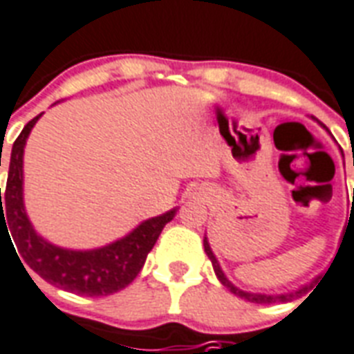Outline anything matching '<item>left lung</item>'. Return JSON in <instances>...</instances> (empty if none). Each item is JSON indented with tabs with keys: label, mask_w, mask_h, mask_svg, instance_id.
Returning <instances> with one entry per match:
<instances>
[{
	"label": "left lung",
	"mask_w": 354,
	"mask_h": 354,
	"mask_svg": "<svg viewBox=\"0 0 354 354\" xmlns=\"http://www.w3.org/2000/svg\"><path fill=\"white\" fill-rule=\"evenodd\" d=\"M319 122V120H317ZM321 124V122H319ZM323 128H325V124H321ZM327 129V128H325ZM328 131V129H327ZM204 250H206L207 258L212 260V266H213V271H215V274H217V279L221 280V284L226 286L228 290L234 293V295L241 297V299H245V301H249V303H256V304H273V303H288V301H293L295 297H299L303 291L308 290V286H312L314 282H317V279L314 280V282H310L308 286H303V288H299V290L295 291H288V293H252V291H243L239 290V288H236V286L232 284L230 280L226 279V274L223 273V269H221L219 261H217V258H215V254H213L212 247H209V241H207V237H204Z\"/></svg>",
	"instance_id": "8db88e82"
}]
</instances>
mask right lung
I'll return each instance as SVG.
<instances>
[{
	"label": "right lung",
	"mask_w": 354,
	"mask_h": 354,
	"mask_svg": "<svg viewBox=\"0 0 354 354\" xmlns=\"http://www.w3.org/2000/svg\"><path fill=\"white\" fill-rule=\"evenodd\" d=\"M40 117L42 115L29 120L12 145L5 202H1L0 187V228L10 226L7 234L10 232L18 254L40 279H44L55 288L85 297L117 293L131 284L139 274L147 261L148 252L152 250L167 223L174 219L178 207L152 219L142 221L128 236L98 249L72 250L46 241L44 237L37 234L24 206V148L27 137Z\"/></svg>",
	"instance_id": "1"
}]
</instances>
